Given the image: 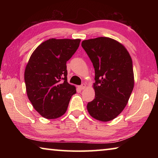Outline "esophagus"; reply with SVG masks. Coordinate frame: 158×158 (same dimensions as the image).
Segmentation results:
<instances>
[{
	"label": "esophagus",
	"mask_w": 158,
	"mask_h": 158,
	"mask_svg": "<svg viewBox=\"0 0 158 158\" xmlns=\"http://www.w3.org/2000/svg\"><path fill=\"white\" fill-rule=\"evenodd\" d=\"M85 88V84H81V85H79V89L80 90L84 89Z\"/></svg>",
	"instance_id": "1"
}]
</instances>
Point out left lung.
I'll return each instance as SVG.
<instances>
[{
	"instance_id": "obj_1",
	"label": "left lung",
	"mask_w": 158,
	"mask_h": 158,
	"mask_svg": "<svg viewBox=\"0 0 158 158\" xmlns=\"http://www.w3.org/2000/svg\"><path fill=\"white\" fill-rule=\"evenodd\" d=\"M81 47L95 69V99L87 105L89 114L106 122L123 110L134 88L132 60L123 45L100 37L84 40Z\"/></svg>"
}]
</instances>
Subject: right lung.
<instances>
[{
    "label": "right lung",
    "mask_w": 158,
    "mask_h": 158,
    "mask_svg": "<svg viewBox=\"0 0 158 158\" xmlns=\"http://www.w3.org/2000/svg\"><path fill=\"white\" fill-rule=\"evenodd\" d=\"M81 40L49 39L31 56L26 67V93L34 109L47 119L65 113L76 88L68 84L66 63L78 49Z\"/></svg>",
    "instance_id": "add662e5"
}]
</instances>
